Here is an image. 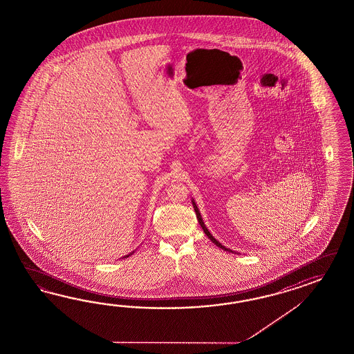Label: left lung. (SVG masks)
Returning <instances> with one entry per match:
<instances>
[{"mask_svg":"<svg viewBox=\"0 0 354 354\" xmlns=\"http://www.w3.org/2000/svg\"><path fill=\"white\" fill-rule=\"evenodd\" d=\"M192 203H193V207H194V211H196V215H197V218H198V223L201 226H202V229H203V232L205 234L207 235L208 238H209V241H214L217 247H220V248H223L224 250H227V252H232V253H238V252H235V250H229V248H226L225 245H223L220 241L215 239L214 236H212V234L209 233V230H208L207 227H206V225L203 223V220H202V216H201V212H199L198 207H197V205H196V202H194V199H192ZM239 254V253H238Z\"/></svg>","mask_w":354,"mask_h":354,"instance_id":"8db88e82","label":"left lung"}]
</instances>
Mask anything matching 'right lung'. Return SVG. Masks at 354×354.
<instances>
[{
    "label": "right lung",
    "mask_w": 354,
    "mask_h": 354,
    "mask_svg": "<svg viewBox=\"0 0 354 354\" xmlns=\"http://www.w3.org/2000/svg\"><path fill=\"white\" fill-rule=\"evenodd\" d=\"M133 253H134V250H133V252H131V253H129V254H127V256H124V257H121V259H127V257H129V256H131V254H133Z\"/></svg>",
    "instance_id": "obj_1"
}]
</instances>
